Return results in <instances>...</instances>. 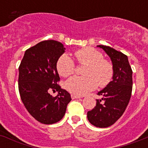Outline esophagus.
I'll return each instance as SVG.
<instances>
[{
  "label": "esophagus",
  "mask_w": 148,
  "mask_h": 148,
  "mask_svg": "<svg viewBox=\"0 0 148 148\" xmlns=\"http://www.w3.org/2000/svg\"><path fill=\"white\" fill-rule=\"evenodd\" d=\"M71 98L72 99H78V98H80V97H83L82 96H79V95H74V94H72L71 95Z\"/></svg>",
  "instance_id": "34e87169"
}]
</instances>
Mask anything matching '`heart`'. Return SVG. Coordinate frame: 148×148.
I'll list each match as a JSON object with an SVG mask.
<instances>
[{
  "instance_id": "heart-1",
  "label": "heart",
  "mask_w": 148,
  "mask_h": 148,
  "mask_svg": "<svg viewBox=\"0 0 148 148\" xmlns=\"http://www.w3.org/2000/svg\"><path fill=\"white\" fill-rule=\"evenodd\" d=\"M74 57L79 65H86L83 71L85 76H74L65 82V86L69 92L83 95L99 86L104 87L112 79L114 69L109 60L103 59L100 51L92 47H85L76 51ZM56 69L64 77H69L75 71L74 60L66 54L60 56L56 62Z\"/></svg>"
}]
</instances>
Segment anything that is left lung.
Returning <instances> with one entry per match:
<instances>
[{"label":"left lung","instance_id":"obj_1","mask_svg":"<svg viewBox=\"0 0 148 148\" xmlns=\"http://www.w3.org/2000/svg\"><path fill=\"white\" fill-rule=\"evenodd\" d=\"M105 51L112 62L113 80L97 93L101 100L87 112L88 121L97 127H108L123 115L129 103L133 89V71L127 56L106 45H97Z\"/></svg>","mask_w":148,"mask_h":148}]
</instances>
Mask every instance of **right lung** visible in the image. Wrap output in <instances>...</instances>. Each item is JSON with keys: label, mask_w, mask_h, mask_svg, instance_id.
<instances>
[{"label": "right lung", "mask_w": 148, "mask_h": 148, "mask_svg": "<svg viewBox=\"0 0 148 148\" xmlns=\"http://www.w3.org/2000/svg\"><path fill=\"white\" fill-rule=\"evenodd\" d=\"M65 47L60 42L45 40L25 51L19 65L18 90L24 106L42 124L60 121L71 101L70 94L58 84L56 62ZM51 90L58 92L56 97Z\"/></svg>", "instance_id": "add662e5"}]
</instances>
